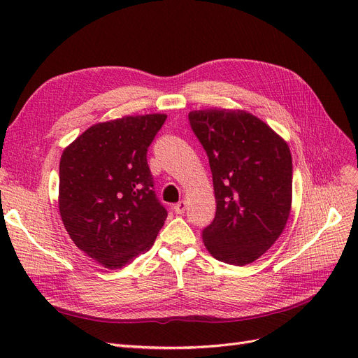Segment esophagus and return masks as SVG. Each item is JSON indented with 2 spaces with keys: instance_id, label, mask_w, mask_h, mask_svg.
Instances as JSON below:
<instances>
[{
  "instance_id": "34e87169",
  "label": "esophagus",
  "mask_w": 358,
  "mask_h": 358,
  "mask_svg": "<svg viewBox=\"0 0 358 358\" xmlns=\"http://www.w3.org/2000/svg\"><path fill=\"white\" fill-rule=\"evenodd\" d=\"M173 210H175L176 215H183L187 210V201L185 200H180L179 203H176L175 206H173Z\"/></svg>"
}]
</instances>
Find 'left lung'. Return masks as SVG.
<instances>
[{
	"instance_id": "1",
	"label": "left lung",
	"mask_w": 358,
	"mask_h": 358,
	"mask_svg": "<svg viewBox=\"0 0 358 358\" xmlns=\"http://www.w3.org/2000/svg\"><path fill=\"white\" fill-rule=\"evenodd\" d=\"M209 158L216 213L203 242L220 262H255L284 231L292 192L285 140L245 110L208 109L188 115Z\"/></svg>"
}]
</instances>
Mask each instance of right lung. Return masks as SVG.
<instances>
[{
  "instance_id": "right-lung-1",
  "label": "right lung",
  "mask_w": 358,
  "mask_h": 358,
  "mask_svg": "<svg viewBox=\"0 0 358 358\" xmlns=\"http://www.w3.org/2000/svg\"><path fill=\"white\" fill-rule=\"evenodd\" d=\"M166 115L95 124L64 149L59 213L71 241L107 268H121L154 245L167 210L154 191L148 148Z\"/></svg>"
}]
</instances>
